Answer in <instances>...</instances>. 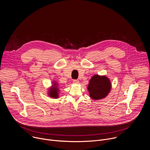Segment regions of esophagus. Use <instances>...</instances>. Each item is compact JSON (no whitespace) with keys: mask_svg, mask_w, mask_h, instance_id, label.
I'll return each instance as SVG.
<instances>
[{"mask_svg":"<svg viewBox=\"0 0 150 150\" xmlns=\"http://www.w3.org/2000/svg\"><path fill=\"white\" fill-rule=\"evenodd\" d=\"M73 82H74V83H76V84H78V83H79V81L78 79H74V80L73 81Z\"/></svg>","mask_w":150,"mask_h":150,"instance_id":"obj_1","label":"esophagus"}]
</instances>
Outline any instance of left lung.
Listing matches in <instances>:
<instances>
[{
	"label": "left lung",
	"instance_id": "8db88e82",
	"mask_svg": "<svg viewBox=\"0 0 150 150\" xmlns=\"http://www.w3.org/2000/svg\"><path fill=\"white\" fill-rule=\"evenodd\" d=\"M111 87L110 81L108 77L95 75L90 79L87 88L91 98L100 100L108 95Z\"/></svg>",
	"mask_w": 150,
	"mask_h": 150
}]
</instances>
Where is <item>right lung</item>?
<instances>
[{
    "instance_id": "add662e5",
    "label": "right lung",
    "mask_w": 150,
    "mask_h": 150,
    "mask_svg": "<svg viewBox=\"0 0 150 150\" xmlns=\"http://www.w3.org/2000/svg\"><path fill=\"white\" fill-rule=\"evenodd\" d=\"M52 86L49 89L48 92V95L49 97L53 98H57L59 97V85L57 82L53 81Z\"/></svg>"
}]
</instances>
